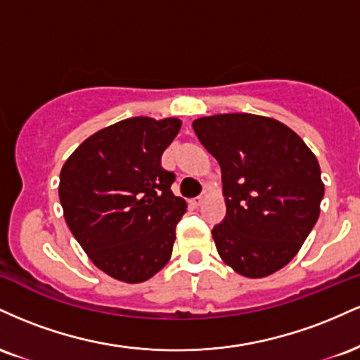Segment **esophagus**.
<instances>
[{
  "label": "esophagus",
  "mask_w": 360,
  "mask_h": 360,
  "mask_svg": "<svg viewBox=\"0 0 360 360\" xmlns=\"http://www.w3.org/2000/svg\"><path fill=\"white\" fill-rule=\"evenodd\" d=\"M206 200H208V194H206V193H203V194H201V196L194 198V205H196V206H201V205H203V203H205V201H206Z\"/></svg>",
  "instance_id": "obj_1"
}]
</instances>
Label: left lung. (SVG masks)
Here are the masks:
<instances>
[{
  "label": "left lung",
  "mask_w": 360,
  "mask_h": 360,
  "mask_svg": "<svg viewBox=\"0 0 360 360\" xmlns=\"http://www.w3.org/2000/svg\"><path fill=\"white\" fill-rule=\"evenodd\" d=\"M193 128L221 167L226 217L212 232L221 260L252 279L283 269L320 217L315 154L288 125L260 115H212Z\"/></svg>",
  "instance_id": "1"
}]
</instances>
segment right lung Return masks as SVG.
<instances>
[{"label":"right lung","instance_id":"right-lung-1","mask_svg":"<svg viewBox=\"0 0 360 360\" xmlns=\"http://www.w3.org/2000/svg\"><path fill=\"white\" fill-rule=\"evenodd\" d=\"M179 118L134 117L101 128L60 171L64 218L91 262L113 279L143 283L169 262L186 201L160 157Z\"/></svg>","mask_w":360,"mask_h":360}]
</instances>
